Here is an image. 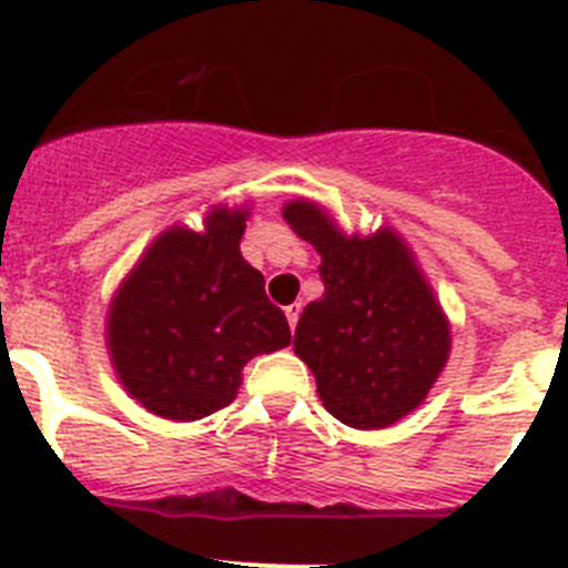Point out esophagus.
<instances>
[{"instance_id":"34e87169","label":"esophagus","mask_w":568,"mask_h":568,"mask_svg":"<svg viewBox=\"0 0 568 568\" xmlns=\"http://www.w3.org/2000/svg\"><path fill=\"white\" fill-rule=\"evenodd\" d=\"M284 315H287L290 327L295 329V324H298V315H301V304H290V307H284Z\"/></svg>"}]
</instances>
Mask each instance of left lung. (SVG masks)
Wrapping results in <instances>:
<instances>
[{
  "instance_id": "obj_1",
  "label": "left lung",
  "mask_w": 568,
  "mask_h": 568,
  "mask_svg": "<svg viewBox=\"0 0 568 568\" xmlns=\"http://www.w3.org/2000/svg\"><path fill=\"white\" fill-rule=\"evenodd\" d=\"M321 253L324 295L304 307L293 349L313 369L327 413L384 429L426 398L449 355V324L398 235L346 239L321 207H284Z\"/></svg>"
}]
</instances>
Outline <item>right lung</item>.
<instances>
[{
  "label": "right lung",
  "instance_id": "obj_1",
  "mask_svg": "<svg viewBox=\"0 0 568 568\" xmlns=\"http://www.w3.org/2000/svg\"><path fill=\"white\" fill-rule=\"evenodd\" d=\"M244 215L213 210L204 233L173 227L115 293L113 366L153 415L199 420L233 404L250 358L290 344V324L241 258Z\"/></svg>",
  "mask_w": 568,
  "mask_h": 568
}]
</instances>
